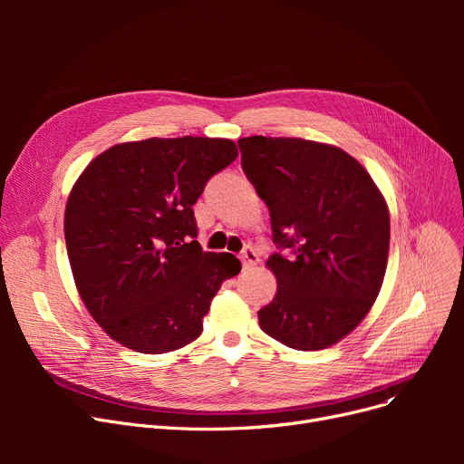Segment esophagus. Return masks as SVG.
Listing matches in <instances>:
<instances>
[{
	"label": "esophagus",
	"mask_w": 464,
	"mask_h": 464,
	"mask_svg": "<svg viewBox=\"0 0 464 464\" xmlns=\"http://www.w3.org/2000/svg\"><path fill=\"white\" fill-rule=\"evenodd\" d=\"M240 259H242V265H245V269H250V266L257 265V261H259V252H257L256 246L246 245L245 250L240 252Z\"/></svg>",
	"instance_id": "obj_1"
}]
</instances>
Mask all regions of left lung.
<instances>
[{
	"mask_svg": "<svg viewBox=\"0 0 464 464\" xmlns=\"http://www.w3.org/2000/svg\"><path fill=\"white\" fill-rule=\"evenodd\" d=\"M240 163L269 207L275 299L259 327L284 346L324 350L369 314L383 282L389 210L364 167L306 139H238ZM287 251V255H282Z\"/></svg>",
	"mask_w": 464,
	"mask_h": 464,
	"instance_id": "1",
	"label": "left lung"
}]
</instances>
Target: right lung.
<instances>
[{"instance_id":"add662e5","label":"right lung","mask_w":464,"mask_h":464,"mask_svg":"<svg viewBox=\"0 0 464 464\" xmlns=\"http://www.w3.org/2000/svg\"><path fill=\"white\" fill-rule=\"evenodd\" d=\"M229 139H146L111 146L72 186L65 246L79 294L105 333L140 353L179 350L203 331L233 254L203 252L193 205L237 160Z\"/></svg>"}]
</instances>
